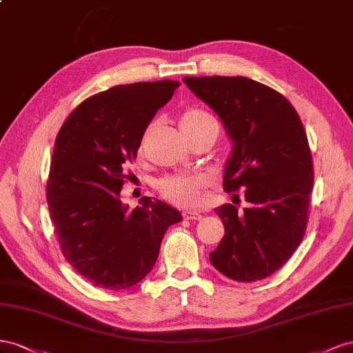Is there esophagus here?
I'll return each mask as SVG.
<instances>
[{
    "label": "esophagus",
    "mask_w": 353,
    "mask_h": 353,
    "mask_svg": "<svg viewBox=\"0 0 353 353\" xmlns=\"http://www.w3.org/2000/svg\"><path fill=\"white\" fill-rule=\"evenodd\" d=\"M201 216L198 211H189V210H186V211H183V219H186V220H199Z\"/></svg>",
    "instance_id": "esophagus-1"
}]
</instances>
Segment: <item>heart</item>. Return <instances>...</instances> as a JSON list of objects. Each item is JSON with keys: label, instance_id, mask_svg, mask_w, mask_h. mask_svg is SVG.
<instances>
[{"label": "heart", "instance_id": "heart-1", "mask_svg": "<svg viewBox=\"0 0 353 353\" xmlns=\"http://www.w3.org/2000/svg\"><path fill=\"white\" fill-rule=\"evenodd\" d=\"M208 121H214V118L205 110L196 108L186 109L180 117V127L183 133L194 132V130L203 127ZM204 177L201 176H167L158 182V190L170 203L182 207L196 205L201 199V189L204 186Z\"/></svg>", "mask_w": 353, "mask_h": 353}]
</instances>
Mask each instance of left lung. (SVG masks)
Wrapping results in <instances>:
<instances>
[{
    "mask_svg": "<svg viewBox=\"0 0 353 353\" xmlns=\"http://www.w3.org/2000/svg\"><path fill=\"white\" fill-rule=\"evenodd\" d=\"M183 83L221 119L232 154L223 189L243 190L248 205L214 211L225 236L210 253L220 274L253 283L293 256L307 225L314 163L296 109L274 88L245 77H186ZM238 196V195H234Z\"/></svg>",
    "mask_w": 353,
    "mask_h": 353,
    "instance_id": "obj_1",
    "label": "left lung"
}]
</instances>
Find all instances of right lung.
Masks as SVG:
<instances>
[{
  "label": "right lung",
  "mask_w": 353,
  "mask_h": 353,
  "mask_svg": "<svg viewBox=\"0 0 353 353\" xmlns=\"http://www.w3.org/2000/svg\"><path fill=\"white\" fill-rule=\"evenodd\" d=\"M179 81L115 85L78 105L56 137L47 203L62 254L94 287L125 290L152 270L167 229L182 214L143 196L119 199L145 130Z\"/></svg>",
  "instance_id": "obj_1"
}]
</instances>
